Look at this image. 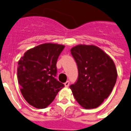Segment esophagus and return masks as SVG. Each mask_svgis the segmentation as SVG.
Masks as SVG:
<instances>
[{
  "instance_id": "esophagus-1",
  "label": "esophagus",
  "mask_w": 131,
  "mask_h": 131,
  "mask_svg": "<svg viewBox=\"0 0 131 131\" xmlns=\"http://www.w3.org/2000/svg\"><path fill=\"white\" fill-rule=\"evenodd\" d=\"M64 85H65V86H66V87H68V86H69V81H67L64 83Z\"/></svg>"
}]
</instances>
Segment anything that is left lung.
Masks as SVG:
<instances>
[{"mask_svg": "<svg viewBox=\"0 0 131 131\" xmlns=\"http://www.w3.org/2000/svg\"><path fill=\"white\" fill-rule=\"evenodd\" d=\"M71 53L78 67L79 75L70 85L73 95L83 108H96L112 92L117 73L113 60L94 45H79Z\"/></svg>", "mask_w": 131, "mask_h": 131, "instance_id": "obj_1", "label": "left lung"}]
</instances>
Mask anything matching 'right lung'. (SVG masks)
Segmentation results:
<instances>
[{"label":"right lung","instance_id":"right-lung-1","mask_svg":"<svg viewBox=\"0 0 131 131\" xmlns=\"http://www.w3.org/2000/svg\"><path fill=\"white\" fill-rule=\"evenodd\" d=\"M64 45L45 43L28 50L18 61V80L27 102L38 109L47 107L64 86L55 79L56 62Z\"/></svg>","mask_w":131,"mask_h":131}]
</instances>
